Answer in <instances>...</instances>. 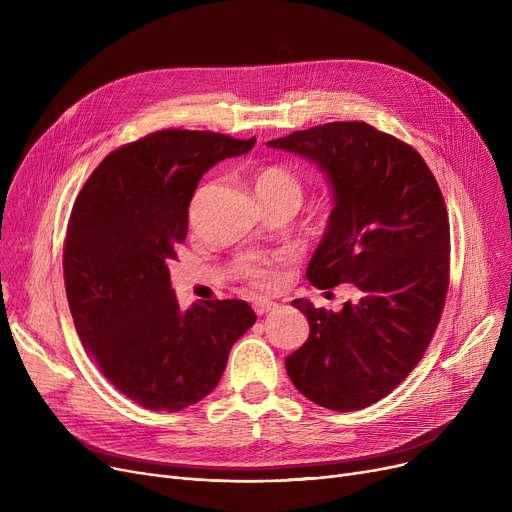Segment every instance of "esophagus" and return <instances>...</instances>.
I'll list each match as a JSON object with an SVG mask.
<instances>
[{"label": "esophagus", "instance_id": "esophagus-1", "mask_svg": "<svg viewBox=\"0 0 512 512\" xmlns=\"http://www.w3.org/2000/svg\"><path fill=\"white\" fill-rule=\"evenodd\" d=\"M253 309H255V313H257V315H265L267 311L276 309V303H270V301H257V303H253Z\"/></svg>", "mask_w": 512, "mask_h": 512}]
</instances>
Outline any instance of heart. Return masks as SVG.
I'll return each mask as SVG.
<instances>
[{"label": "heart", "mask_w": 512, "mask_h": 512, "mask_svg": "<svg viewBox=\"0 0 512 512\" xmlns=\"http://www.w3.org/2000/svg\"><path fill=\"white\" fill-rule=\"evenodd\" d=\"M255 188L259 197H274V195H292L301 203L303 184L299 176L282 166L263 168L255 178ZM278 257H255L242 265V280L253 292H270L278 284Z\"/></svg>", "instance_id": "obj_1"}]
</instances>
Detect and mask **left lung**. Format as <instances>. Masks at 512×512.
Instances as JSON below:
<instances>
[{"mask_svg":"<svg viewBox=\"0 0 512 512\" xmlns=\"http://www.w3.org/2000/svg\"><path fill=\"white\" fill-rule=\"evenodd\" d=\"M313 159L334 186V209L307 278L351 282L340 313L292 301L307 342L286 357L303 396L332 411L365 409L421 361L450 282V224L440 186L409 143L367 122H328L267 143Z\"/></svg>","mask_w":512,"mask_h":512,"instance_id":"8db88e82","label":"left lung"}]
</instances>
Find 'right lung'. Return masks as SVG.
Instances as JSON below:
<instances>
[{
    "mask_svg": "<svg viewBox=\"0 0 512 512\" xmlns=\"http://www.w3.org/2000/svg\"><path fill=\"white\" fill-rule=\"evenodd\" d=\"M253 145L211 130H157L107 155L72 205L62 263L74 328L107 382L149 411L205 398L257 319L234 299L180 309L168 270L201 176Z\"/></svg>",
    "mask_w": 512,
    "mask_h": 512,
    "instance_id": "1",
    "label": "right lung"
}]
</instances>
